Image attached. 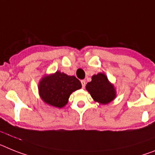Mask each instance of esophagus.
Wrapping results in <instances>:
<instances>
[{"label": "esophagus", "mask_w": 155, "mask_h": 155, "mask_svg": "<svg viewBox=\"0 0 155 155\" xmlns=\"http://www.w3.org/2000/svg\"><path fill=\"white\" fill-rule=\"evenodd\" d=\"M81 84H82V87L84 88L85 87V86H86V81L84 80H81Z\"/></svg>", "instance_id": "esophagus-1"}]
</instances>
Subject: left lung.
Segmentation results:
<instances>
[{"label": "left lung", "mask_w": 155, "mask_h": 155, "mask_svg": "<svg viewBox=\"0 0 155 155\" xmlns=\"http://www.w3.org/2000/svg\"><path fill=\"white\" fill-rule=\"evenodd\" d=\"M86 89L91 94L94 102L103 105L110 103L117 96L114 86L102 72L92 76L91 81L87 83Z\"/></svg>", "instance_id": "1"}]
</instances>
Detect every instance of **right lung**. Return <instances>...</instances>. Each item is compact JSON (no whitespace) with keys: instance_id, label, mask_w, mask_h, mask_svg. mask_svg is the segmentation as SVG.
<instances>
[{"instance_id":"1","label":"right lung","mask_w":155,"mask_h":155,"mask_svg":"<svg viewBox=\"0 0 155 155\" xmlns=\"http://www.w3.org/2000/svg\"><path fill=\"white\" fill-rule=\"evenodd\" d=\"M81 87V83L75 76L57 71L41 78L38 84V92L45 103L62 108L68 103L71 94Z\"/></svg>"}]
</instances>
